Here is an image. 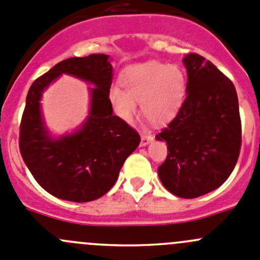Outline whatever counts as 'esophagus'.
I'll list each match as a JSON object with an SVG mask.
<instances>
[{
  "mask_svg": "<svg viewBox=\"0 0 260 260\" xmlns=\"http://www.w3.org/2000/svg\"><path fill=\"white\" fill-rule=\"evenodd\" d=\"M154 140V136L150 132H141V146H146Z\"/></svg>",
  "mask_w": 260,
  "mask_h": 260,
  "instance_id": "obj_1",
  "label": "esophagus"
}]
</instances>
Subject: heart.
I'll use <instances>...</instances> for the list:
<instances>
[{
  "label": "heart",
  "instance_id": "heart-1",
  "mask_svg": "<svg viewBox=\"0 0 260 260\" xmlns=\"http://www.w3.org/2000/svg\"><path fill=\"white\" fill-rule=\"evenodd\" d=\"M119 86L109 89V101L116 115L132 123L140 103L141 113L152 124H166L178 114L185 103L187 83L177 65L149 61L127 68Z\"/></svg>",
  "mask_w": 260,
  "mask_h": 260
}]
</instances>
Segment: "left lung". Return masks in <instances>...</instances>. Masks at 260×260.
Instances as JSON below:
<instances>
[{
	"instance_id": "left-lung-1",
	"label": "left lung",
	"mask_w": 260,
	"mask_h": 260,
	"mask_svg": "<svg viewBox=\"0 0 260 260\" xmlns=\"http://www.w3.org/2000/svg\"><path fill=\"white\" fill-rule=\"evenodd\" d=\"M187 96L176 118L156 135L168 155L157 174L164 187L183 199L219 187L237 163L241 120L234 83L198 53L183 57Z\"/></svg>"
}]
</instances>
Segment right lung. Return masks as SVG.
Returning a JSON list of instances; mask_svg holds the SVG:
<instances>
[{
  "label": "right lung",
  "mask_w": 260,
  "mask_h": 260,
  "mask_svg": "<svg viewBox=\"0 0 260 260\" xmlns=\"http://www.w3.org/2000/svg\"><path fill=\"white\" fill-rule=\"evenodd\" d=\"M68 74L92 84L90 111L74 133L53 138L45 125L40 99L60 75ZM113 81L110 59L104 53L70 57L36 79L26 94L20 123L21 156L30 173L48 193L61 200L87 203L114 186L125 159L141 138L114 115L109 101Z\"/></svg>",
  "instance_id": "add662e5"
}]
</instances>
